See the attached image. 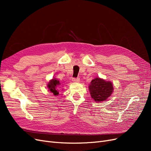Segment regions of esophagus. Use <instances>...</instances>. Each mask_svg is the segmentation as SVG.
Segmentation results:
<instances>
[{"label":"esophagus","mask_w":151,"mask_h":151,"mask_svg":"<svg viewBox=\"0 0 151 151\" xmlns=\"http://www.w3.org/2000/svg\"><path fill=\"white\" fill-rule=\"evenodd\" d=\"M72 82L73 83H78V82L80 81L79 78H72Z\"/></svg>","instance_id":"1"}]
</instances>
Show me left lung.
<instances>
[{"label": "left lung", "instance_id": "obj_1", "mask_svg": "<svg viewBox=\"0 0 151 151\" xmlns=\"http://www.w3.org/2000/svg\"><path fill=\"white\" fill-rule=\"evenodd\" d=\"M91 96L94 101L101 103L106 100L113 93V83L109 81H105L99 77H96L91 81L89 86Z\"/></svg>", "mask_w": 151, "mask_h": 151}]
</instances>
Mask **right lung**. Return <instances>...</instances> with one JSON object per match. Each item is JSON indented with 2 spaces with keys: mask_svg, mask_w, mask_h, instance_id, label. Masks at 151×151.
I'll list each match as a JSON object with an SVG mask.
<instances>
[{
  "mask_svg": "<svg viewBox=\"0 0 151 151\" xmlns=\"http://www.w3.org/2000/svg\"><path fill=\"white\" fill-rule=\"evenodd\" d=\"M60 81L56 78H53L48 83L47 89L49 91L52 93L54 96H57L59 94L58 88H60Z\"/></svg>",
  "mask_w": 151,
  "mask_h": 151,
  "instance_id": "add662e5",
  "label": "right lung"
}]
</instances>
